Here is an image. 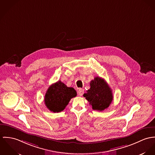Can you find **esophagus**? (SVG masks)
<instances>
[{
    "instance_id": "1",
    "label": "esophagus",
    "mask_w": 155,
    "mask_h": 155,
    "mask_svg": "<svg viewBox=\"0 0 155 155\" xmlns=\"http://www.w3.org/2000/svg\"><path fill=\"white\" fill-rule=\"evenodd\" d=\"M78 95L81 96H83V93H84V89L83 88H79L78 90Z\"/></svg>"
}]
</instances>
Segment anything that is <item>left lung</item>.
Segmentation results:
<instances>
[{
  "label": "left lung",
  "instance_id": "left-lung-1",
  "mask_svg": "<svg viewBox=\"0 0 155 155\" xmlns=\"http://www.w3.org/2000/svg\"><path fill=\"white\" fill-rule=\"evenodd\" d=\"M90 88L83 96L92 106L93 110L99 111L107 109L113 100L111 88L101 77H96L90 81Z\"/></svg>",
  "mask_w": 155,
  "mask_h": 155
}]
</instances>
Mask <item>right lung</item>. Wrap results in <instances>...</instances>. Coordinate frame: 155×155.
Listing matches in <instances>:
<instances>
[{
	"label": "right lung",
	"instance_id": "obj_1",
	"mask_svg": "<svg viewBox=\"0 0 155 155\" xmlns=\"http://www.w3.org/2000/svg\"><path fill=\"white\" fill-rule=\"evenodd\" d=\"M77 96V91L72 87H68L61 81L49 87L45 97L46 107L54 113L64 110L71 99Z\"/></svg>",
	"mask_w": 155,
	"mask_h": 155
}]
</instances>
